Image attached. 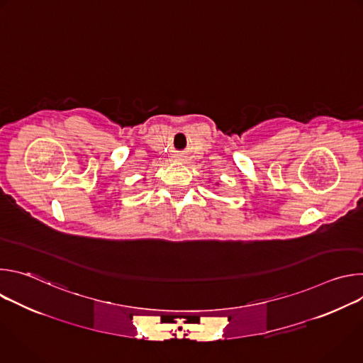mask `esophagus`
<instances>
[{
  "label": "esophagus",
  "mask_w": 363,
  "mask_h": 363,
  "mask_svg": "<svg viewBox=\"0 0 363 363\" xmlns=\"http://www.w3.org/2000/svg\"><path fill=\"white\" fill-rule=\"evenodd\" d=\"M175 158H178V157H175Z\"/></svg>",
  "instance_id": "esophagus-1"
}]
</instances>
